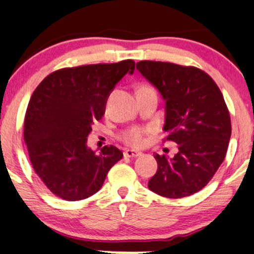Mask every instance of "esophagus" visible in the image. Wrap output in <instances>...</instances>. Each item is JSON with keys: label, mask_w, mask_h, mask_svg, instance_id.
Segmentation results:
<instances>
[{"label": "esophagus", "mask_w": 254, "mask_h": 254, "mask_svg": "<svg viewBox=\"0 0 254 254\" xmlns=\"http://www.w3.org/2000/svg\"><path fill=\"white\" fill-rule=\"evenodd\" d=\"M138 156H140V152H136V151H132V150H127L124 152L125 158H136Z\"/></svg>", "instance_id": "34e87169"}]
</instances>
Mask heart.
<instances>
[{"label": "heart", "mask_w": 254, "mask_h": 254, "mask_svg": "<svg viewBox=\"0 0 254 254\" xmlns=\"http://www.w3.org/2000/svg\"><path fill=\"white\" fill-rule=\"evenodd\" d=\"M149 85H140L138 90L150 89ZM151 131L150 127H131L129 129L124 130L120 134V139L127 146L131 147H142L146 142V136Z\"/></svg>", "instance_id": "heart-1"}]
</instances>
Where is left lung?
I'll list each match as a JSON object with an SVG mask.
<instances>
[{"label": "left lung", "instance_id": "8db88e82", "mask_svg": "<svg viewBox=\"0 0 254 254\" xmlns=\"http://www.w3.org/2000/svg\"><path fill=\"white\" fill-rule=\"evenodd\" d=\"M137 69L165 99L166 140L178 144L173 158L155 155L158 170L147 186L166 198L193 194L212 179L229 147L231 118L223 94L195 66L140 61Z\"/></svg>", "mask_w": 254, "mask_h": 254}]
</instances>
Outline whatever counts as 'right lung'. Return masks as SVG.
I'll return each instance as SVG.
<instances>
[{"label": "right lung", "mask_w": 254, "mask_h": 254, "mask_svg": "<svg viewBox=\"0 0 254 254\" xmlns=\"http://www.w3.org/2000/svg\"><path fill=\"white\" fill-rule=\"evenodd\" d=\"M133 70L132 60L63 68L35 89L25 111L24 142L35 172L57 197L75 201L95 194L123 158L114 145L91 151L86 137L102 120L112 89Z\"/></svg>", "instance_id": "add662e5"}]
</instances>
